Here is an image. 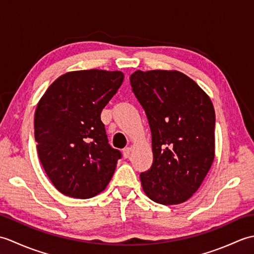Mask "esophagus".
I'll return each mask as SVG.
<instances>
[{
  "instance_id": "34e87169",
  "label": "esophagus",
  "mask_w": 254,
  "mask_h": 254,
  "mask_svg": "<svg viewBox=\"0 0 254 254\" xmlns=\"http://www.w3.org/2000/svg\"><path fill=\"white\" fill-rule=\"evenodd\" d=\"M131 155V147H126L123 149V157L124 158H128Z\"/></svg>"
}]
</instances>
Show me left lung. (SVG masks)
<instances>
[{
	"label": "left lung",
	"instance_id": "8db88e82",
	"mask_svg": "<svg viewBox=\"0 0 254 254\" xmlns=\"http://www.w3.org/2000/svg\"><path fill=\"white\" fill-rule=\"evenodd\" d=\"M152 131L154 160L139 175L145 194L163 205L188 201L215 157V110L207 94L178 71H139L130 76Z\"/></svg>",
	"mask_w": 254,
	"mask_h": 254
}]
</instances>
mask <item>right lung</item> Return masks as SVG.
I'll return each mask as SVG.
<instances>
[{
  "label": "right lung",
  "mask_w": 254,
  "mask_h": 254,
  "mask_svg": "<svg viewBox=\"0 0 254 254\" xmlns=\"http://www.w3.org/2000/svg\"><path fill=\"white\" fill-rule=\"evenodd\" d=\"M124 79L120 71L67 72L37 105L35 139L47 176L62 194L90 198L106 189L121 153L108 143L100 115Z\"/></svg>",
  "instance_id": "add662e5"
}]
</instances>
